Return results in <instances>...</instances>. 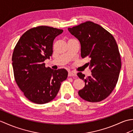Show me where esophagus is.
<instances>
[{"instance_id":"34e87169","label":"esophagus","mask_w":133,"mask_h":133,"mask_svg":"<svg viewBox=\"0 0 133 133\" xmlns=\"http://www.w3.org/2000/svg\"><path fill=\"white\" fill-rule=\"evenodd\" d=\"M68 76H76V74L75 72H72V71H69V73H68Z\"/></svg>"}]
</instances>
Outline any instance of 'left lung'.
<instances>
[{
    "mask_svg": "<svg viewBox=\"0 0 133 133\" xmlns=\"http://www.w3.org/2000/svg\"><path fill=\"white\" fill-rule=\"evenodd\" d=\"M68 30L81 43V57L89 59L87 64L91 69V76L87 78L82 72L77 74L85 82L84 87L79 91V95L92 103L104 100L116 87L121 68L115 38L100 25L92 21L69 28Z\"/></svg>",
    "mask_w": 133,
    "mask_h": 133,
    "instance_id": "obj_1",
    "label": "left lung"
}]
</instances>
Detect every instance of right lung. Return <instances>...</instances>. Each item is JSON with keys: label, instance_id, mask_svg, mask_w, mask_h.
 Listing matches in <instances>:
<instances>
[{"label": "right lung", "instance_id": "1", "mask_svg": "<svg viewBox=\"0 0 133 133\" xmlns=\"http://www.w3.org/2000/svg\"><path fill=\"white\" fill-rule=\"evenodd\" d=\"M62 32V29L47 26L33 28L23 34L14 49L12 61L15 81L34 103L53 100L67 78L66 70H52L44 63L52 54L54 38Z\"/></svg>", "mask_w": 133, "mask_h": 133}]
</instances>
